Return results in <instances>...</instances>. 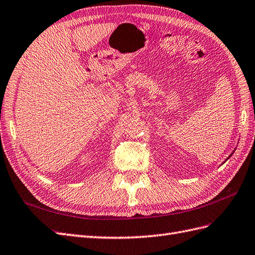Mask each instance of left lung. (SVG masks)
<instances>
[{
  "label": "left lung",
  "instance_id": "8db88e82",
  "mask_svg": "<svg viewBox=\"0 0 255 255\" xmlns=\"http://www.w3.org/2000/svg\"><path fill=\"white\" fill-rule=\"evenodd\" d=\"M230 157H231V155H230Z\"/></svg>",
  "mask_w": 255,
  "mask_h": 255
}]
</instances>
